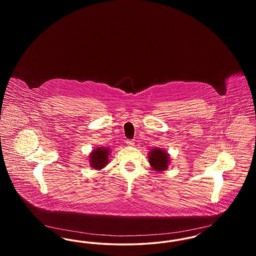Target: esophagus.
<instances>
[{
  "label": "esophagus",
  "instance_id": "34e87169",
  "mask_svg": "<svg viewBox=\"0 0 256 256\" xmlns=\"http://www.w3.org/2000/svg\"><path fill=\"white\" fill-rule=\"evenodd\" d=\"M126 144L128 145V146H134V140H126Z\"/></svg>",
  "mask_w": 256,
  "mask_h": 256
}]
</instances>
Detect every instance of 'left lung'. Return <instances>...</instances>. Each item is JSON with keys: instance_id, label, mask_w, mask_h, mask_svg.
Instances as JSON below:
<instances>
[{"instance_id": "8db88e82", "label": "left lung", "mask_w": 256, "mask_h": 256, "mask_svg": "<svg viewBox=\"0 0 256 256\" xmlns=\"http://www.w3.org/2000/svg\"><path fill=\"white\" fill-rule=\"evenodd\" d=\"M148 163L152 169L156 172L167 170L170 163V154L163 148H154L148 154Z\"/></svg>"}]
</instances>
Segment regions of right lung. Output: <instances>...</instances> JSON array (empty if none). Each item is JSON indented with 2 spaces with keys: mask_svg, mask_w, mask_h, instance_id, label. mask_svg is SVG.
<instances>
[{
  "mask_svg": "<svg viewBox=\"0 0 256 256\" xmlns=\"http://www.w3.org/2000/svg\"><path fill=\"white\" fill-rule=\"evenodd\" d=\"M110 148L108 146H98L89 154V165L92 169L102 170L110 162Z\"/></svg>",
  "mask_w": 256,
  "mask_h": 256,
  "instance_id": "obj_1",
  "label": "right lung"
}]
</instances>
